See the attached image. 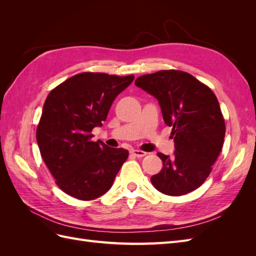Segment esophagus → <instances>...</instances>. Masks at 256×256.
I'll list each match as a JSON object with an SVG mask.
<instances>
[{
	"instance_id": "esophagus-1",
	"label": "esophagus",
	"mask_w": 256,
	"mask_h": 256,
	"mask_svg": "<svg viewBox=\"0 0 256 256\" xmlns=\"http://www.w3.org/2000/svg\"><path fill=\"white\" fill-rule=\"evenodd\" d=\"M131 154H132L134 156H136L138 158H142V157L146 156V152H143V150H131Z\"/></svg>"
}]
</instances>
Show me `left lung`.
<instances>
[{"mask_svg":"<svg viewBox=\"0 0 256 256\" xmlns=\"http://www.w3.org/2000/svg\"><path fill=\"white\" fill-rule=\"evenodd\" d=\"M134 84L158 100L164 120L172 127V157L150 182L166 196H184L198 189L212 172L222 150L226 122L214 92L190 74L160 70L138 76Z\"/></svg>","mask_w":256,"mask_h":256,"instance_id":"8db88e82","label":"left lung"}]
</instances>
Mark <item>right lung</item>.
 I'll use <instances>...</instances> for the list:
<instances>
[{"label": "right lung", "mask_w": 256, "mask_h": 256, "mask_svg": "<svg viewBox=\"0 0 256 256\" xmlns=\"http://www.w3.org/2000/svg\"><path fill=\"white\" fill-rule=\"evenodd\" d=\"M134 76L82 72L50 92L36 131L42 157L56 184L67 194L90 200L110 190L128 150L92 142L120 92Z\"/></svg>", "instance_id": "obj_1"}]
</instances>
